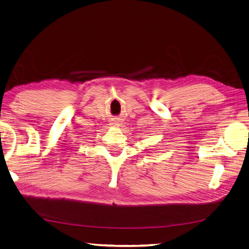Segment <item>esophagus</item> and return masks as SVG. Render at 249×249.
Returning <instances> with one entry per match:
<instances>
[{"mask_svg":"<svg viewBox=\"0 0 249 249\" xmlns=\"http://www.w3.org/2000/svg\"><path fill=\"white\" fill-rule=\"evenodd\" d=\"M112 125H118L119 126V123H118V122H113V123H112Z\"/></svg>","mask_w":249,"mask_h":249,"instance_id":"34e87169","label":"esophagus"}]
</instances>
